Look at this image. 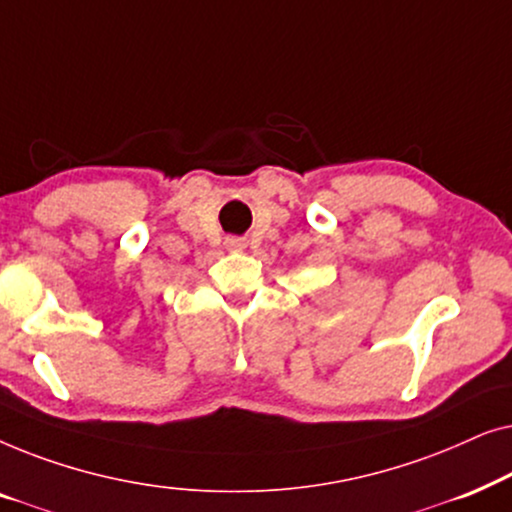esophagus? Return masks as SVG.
I'll return each mask as SVG.
<instances>
[{
    "mask_svg": "<svg viewBox=\"0 0 512 512\" xmlns=\"http://www.w3.org/2000/svg\"><path fill=\"white\" fill-rule=\"evenodd\" d=\"M226 247H228L230 251H242V249H244V240H240V237H228Z\"/></svg>",
    "mask_w": 512,
    "mask_h": 512,
    "instance_id": "34e87169",
    "label": "esophagus"
}]
</instances>
